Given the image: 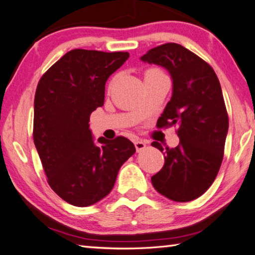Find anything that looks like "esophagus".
I'll return each mask as SVG.
<instances>
[{
	"label": "esophagus",
	"mask_w": 255,
	"mask_h": 255,
	"mask_svg": "<svg viewBox=\"0 0 255 255\" xmlns=\"http://www.w3.org/2000/svg\"><path fill=\"white\" fill-rule=\"evenodd\" d=\"M133 144H135V147H136V150L138 153L141 152V150H144L146 148V143L143 140L137 139V140H135V143H133Z\"/></svg>",
	"instance_id": "1"
}]
</instances>
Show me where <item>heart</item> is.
<instances>
[{
	"label": "heart",
	"mask_w": 255,
	"mask_h": 255,
	"mask_svg": "<svg viewBox=\"0 0 255 255\" xmlns=\"http://www.w3.org/2000/svg\"><path fill=\"white\" fill-rule=\"evenodd\" d=\"M157 72H159V71H157V70H149V71L146 72V74H145V75H147V74H152V73H157Z\"/></svg>",
	"instance_id": "b5f03b06"
}]
</instances>
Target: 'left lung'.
I'll use <instances>...</instances> for the list:
<instances>
[{
	"label": "left lung",
	"mask_w": 255,
	"mask_h": 255,
	"mask_svg": "<svg viewBox=\"0 0 255 255\" xmlns=\"http://www.w3.org/2000/svg\"><path fill=\"white\" fill-rule=\"evenodd\" d=\"M169 72L172 97L157 127L178 126L180 144L166 148L163 169L152 176L157 192L187 202L207 191L223 161L228 116L218 77L205 60L174 42L148 50L140 57ZM152 146L163 152L162 145Z\"/></svg>",
	"instance_id": "1"
}]
</instances>
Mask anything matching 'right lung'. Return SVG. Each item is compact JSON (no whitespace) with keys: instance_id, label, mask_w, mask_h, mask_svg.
<instances>
[{"instance_id":"right-lung-1","label":"right lung","mask_w":255,"mask_h":255,"mask_svg":"<svg viewBox=\"0 0 255 255\" xmlns=\"http://www.w3.org/2000/svg\"><path fill=\"white\" fill-rule=\"evenodd\" d=\"M128 53L74 49L47 71L34 96L33 141L50 188L68 204L88 207L110 193L136 152L127 138L93 139L90 116L105 102L106 82Z\"/></svg>"}]
</instances>
